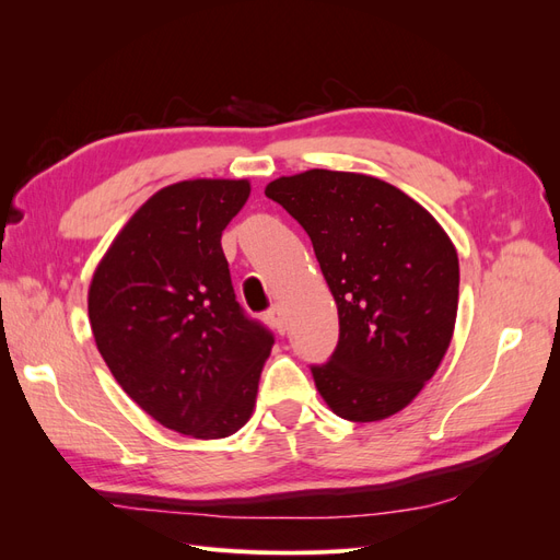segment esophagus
Wrapping results in <instances>:
<instances>
[{"instance_id": "esophagus-1", "label": "esophagus", "mask_w": 560, "mask_h": 560, "mask_svg": "<svg viewBox=\"0 0 560 560\" xmlns=\"http://www.w3.org/2000/svg\"><path fill=\"white\" fill-rule=\"evenodd\" d=\"M266 317H268L270 325H273V327L278 329V334H284V331H287V317H284L282 306H273V308H270V311L266 313Z\"/></svg>"}]
</instances>
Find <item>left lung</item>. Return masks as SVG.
<instances>
[{"label":"left lung","mask_w":560,"mask_h":560,"mask_svg":"<svg viewBox=\"0 0 560 560\" xmlns=\"http://www.w3.org/2000/svg\"><path fill=\"white\" fill-rule=\"evenodd\" d=\"M266 196L308 233L338 308V343L311 366L329 409L374 422L409 406L451 346L460 266L436 219L383 179L306 171Z\"/></svg>","instance_id":"8db88e82"}]
</instances>
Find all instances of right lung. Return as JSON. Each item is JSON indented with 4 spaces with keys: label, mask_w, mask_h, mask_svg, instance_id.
<instances>
[{
    "label": "right lung",
    "mask_w": 560,
    "mask_h": 560,
    "mask_svg": "<svg viewBox=\"0 0 560 560\" xmlns=\"http://www.w3.org/2000/svg\"><path fill=\"white\" fill-rule=\"evenodd\" d=\"M247 179H186L135 212L89 290L95 343L126 395L196 439L238 432L276 338L235 301L222 231Z\"/></svg>",
    "instance_id": "add662e5"
}]
</instances>
